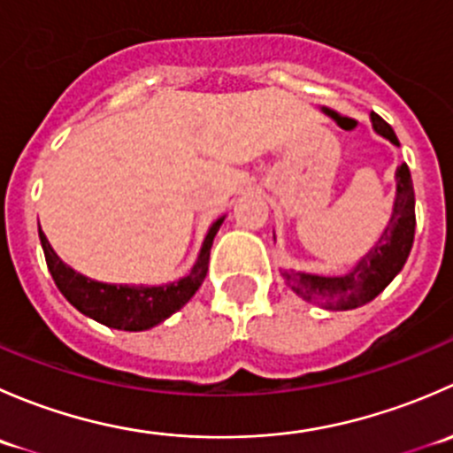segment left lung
<instances>
[{
    "label": "left lung",
    "instance_id": "1",
    "mask_svg": "<svg viewBox=\"0 0 453 453\" xmlns=\"http://www.w3.org/2000/svg\"><path fill=\"white\" fill-rule=\"evenodd\" d=\"M372 127L377 134L399 144L392 127L381 116L372 113ZM414 186L408 164L396 168V199L390 226L381 234L370 252L353 267V272L340 278L313 276V273L282 272L287 285L307 303L322 304L333 311L357 309L377 298L392 282V278L403 269L414 243Z\"/></svg>",
    "mask_w": 453,
    "mask_h": 453
}]
</instances>
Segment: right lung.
Segmentation results:
<instances>
[{
  "label": "right lung",
  "mask_w": 453,
  "mask_h": 453,
  "mask_svg": "<svg viewBox=\"0 0 453 453\" xmlns=\"http://www.w3.org/2000/svg\"><path fill=\"white\" fill-rule=\"evenodd\" d=\"M221 223L223 219H219L210 227L193 272L181 278V280L164 287L107 285V282L89 280V278L81 276L74 269L67 267L54 254L41 227L39 239L45 254V263H48L50 273L54 278V285L65 296L72 307L79 309L81 313L89 315L96 322L104 324V326L120 328V331H146V328L164 322L168 315L180 311L193 298L195 291L199 289L205 273H208L210 248H212L214 234L219 232Z\"/></svg>",
  "instance_id": "1"
}]
</instances>
